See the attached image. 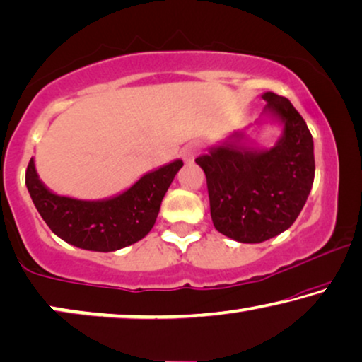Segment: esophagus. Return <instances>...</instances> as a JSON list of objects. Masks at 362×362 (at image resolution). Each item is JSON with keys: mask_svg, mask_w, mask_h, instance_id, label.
Returning a JSON list of instances; mask_svg holds the SVG:
<instances>
[{"mask_svg": "<svg viewBox=\"0 0 362 362\" xmlns=\"http://www.w3.org/2000/svg\"><path fill=\"white\" fill-rule=\"evenodd\" d=\"M197 153H199V145L196 142L186 145L185 148L181 150V156L186 163H191V161L194 160V156H196Z\"/></svg>", "mask_w": 362, "mask_h": 362, "instance_id": "1", "label": "esophagus"}]
</instances>
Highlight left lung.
I'll use <instances>...</instances> for the list:
<instances>
[{
	"label": "left lung",
	"instance_id": "left-lung-1",
	"mask_svg": "<svg viewBox=\"0 0 362 362\" xmlns=\"http://www.w3.org/2000/svg\"><path fill=\"white\" fill-rule=\"evenodd\" d=\"M263 99V116L282 125L271 148L246 144L245 132H233L196 158L207 177L214 227L240 243H261L286 232L305 206L315 176L305 120L287 98L268 91Z\"/></svg>",
	"mask_w": 362,
	"mask_h": 362
}]
</instances>
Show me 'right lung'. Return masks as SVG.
<instances>
[{
    "instance_id": "1",
    "label": "right lung",
    "mask_w": 362,
    "mask_h": 362,
    "mask_svg": "<svg viewBox=\"0 0 362 362\" xmlns=\"http://www.w3.org/2000/svg\"><path fill=\"white\" fill-rule=\"evenodd\" d=\"M175 160L145 173L129 189L99 201H83L52 192L40 181L34 158L25 171V186L35 209L52 232L76 248L116 251L137 243L150 232L158 217L161 201L181 170Z\"/></svg>"
}]
</instances>
